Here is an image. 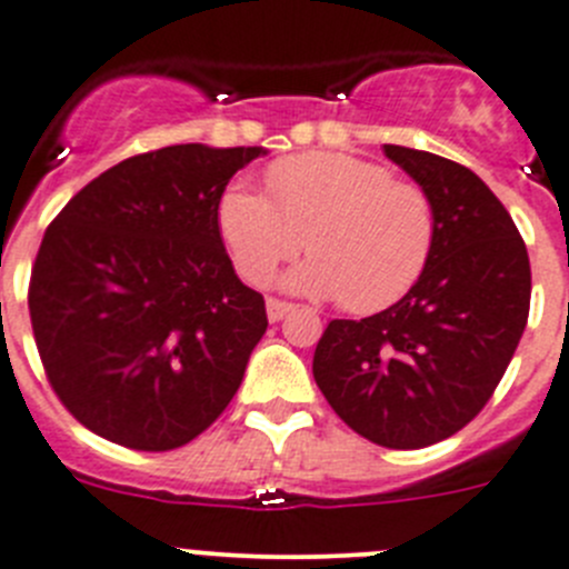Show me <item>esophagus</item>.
I'll return each instance as SVG.
<instances>
[{"label":"esophagus","instance_id":"obj_1","mask_svg":"<svg viewBox=\"0 0 569 569\" xmlns=\"http://www.w3.org/2000/svg\"><path fill=\"white\" fill-rule=\"evenodd\" d=\"M291 309H295V303H286V300H278V297H269V300H266V311H269V320L272 322L283 320Z\"/></svg>","mask_w":569,"mask_h":569}]
</instances>
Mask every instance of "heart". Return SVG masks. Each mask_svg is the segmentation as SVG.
Wrapping results in <instances>:
<instances>
[{"mask_svg":"<svg viewBox=\"0 0 569 569\" xmlns=\"http://www.w3.org/2000/svg\"><path fill=\"white\" fill-rule=\"evenodd\" d=\"M266 187L269 196L232 183L218 201V227L249 283H266L300 247L311 258L291 286L355 315L397 303L422 278L437 209L419 183L368 158L317 150L274 161Z\"/></svg>","mask_w":569,"mask_h":569,"instance_id":"b5f03b06","label":"heart"}]
</instances>
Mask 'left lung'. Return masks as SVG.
Masks as SVG:
<instances>
[{
  "instance_id": "1",
  "label": "left lung",
  "mask_w": 569,
  "mask_h": 569,
  "mask_svg": "<svg viewBox=\"0 0 569 569\" xmlns=\"http://www.w3.org/2000/svg\"><path fill=\"white\" fill-rule=\"evenodd\" d=\"M386 156L431 196V260L391 309L331 320L311 371L351 431L417 450L462 431L493 397L530 315V258L508 209L468 167L397 144Z\"/></svg>"
}]
</instances>
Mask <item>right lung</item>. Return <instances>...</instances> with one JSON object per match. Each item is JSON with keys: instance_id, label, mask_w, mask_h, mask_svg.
<instances>
[{"instance_id": "right-lung-1", "label": "right lung", "mask_w": 569, "mask_h": 569, "mask_svg": "<svg viewBox=\"0 0 569 569\" xmlns=\"http://www.w3.org/2000/svg\"><path fill=\"white\" fill-rule=\"evenodd\" d=\"M258 156L263 147L141 152L50 221L30 326L59 402L99 437L181 448L232 402L269 320L223 249L218 201Z\"/></svg>"}]
</instances>
